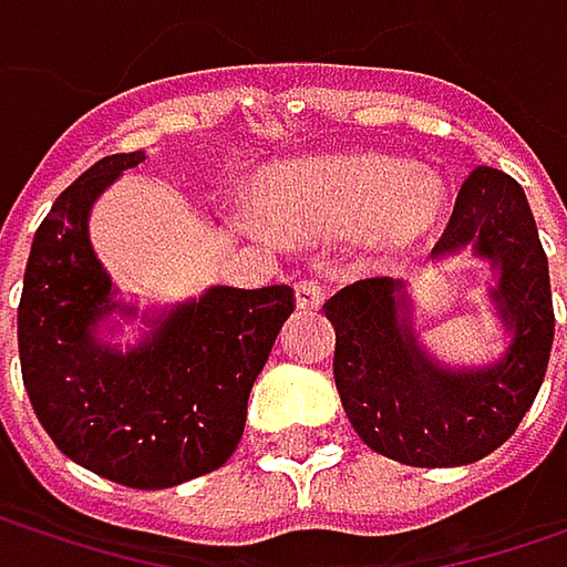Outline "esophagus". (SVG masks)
<instances>
[{"instance_id":"34e87169","label":"esophagus","mask_w":567,"mask_h":567,"mask_svg":"<svg viewBox=\"0 0 567 567\" xmlns=\"http://www.w3.org/2000/svg\"><path fill=\"white\" fill-rule=\"evenodd\" d=\"M321 301H324V285L318 279H301L295 285V305L301 311H315V308H321Z\"/></svg>"}]
</instances>
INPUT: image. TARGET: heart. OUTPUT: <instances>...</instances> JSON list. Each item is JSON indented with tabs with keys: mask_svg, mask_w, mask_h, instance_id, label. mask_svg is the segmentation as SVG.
Segmentation results:
<instances>
[{
	"mask_svg": "<svg viewBox=\"0 0 567 567\" xmlns=\"http://www.w3.org/2000/svg\"><path fill=\"white\" fill-rule=\"evenodd\" d=\"M446 186L403 157L358 151L272 171L259 186V216L288 239H334L354 229L371 249L420 239L443 213Z\"/></svg>",
	"mask_w": 567,
	"mask_h": 567,
	"instance_id": "1",
	"label": "heart"
}]
</instances>
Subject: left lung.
<instances>
[{"instance_id":"obj_1","label":"left lung","mask_w":567,"mask_h":567,"mask_svg":"<svg viewBox=\"0 0 567 567\" xmlns=\"http://www.w3.org/2000/svg\"><path fill=\"white\" fill-rule=\"evenodd\" d=\"M473 252L489 262V301L509 344L499 361L450 368L416 338L403 279L341 288L324 315L334 324V384L358 436L406 466H466L499 450L538 394L555 338L548 259L522 186L476 167L460 186L433 259Z\"/></svg>"}]
</instances>
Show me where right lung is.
<instances>
[{"label": "right lung", "instance_id": "1", "mask_svg": "<svg viewBox=\"0 0 567 567\" xmlns=\"http://www.w3.org/2000/svg\"><path fill=\"white\" fill-rule=\"evenodd\" d=\"M144 161V151L97 161L42 219L19 301V358L32 410L68 460L131 489H167L219 470L239 446L249 391L295 298L288 285H213L144 311L151 331L137 344L107 341L101 331L141 308L117 298L87 216Z\"/></svg>", "mask_w": 567, "mask_h": 567}]
</instances>
